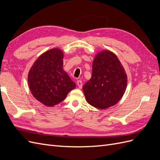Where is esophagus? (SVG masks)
<instances>
[{"mask_svg": "<svg viewBox=\"0 0 160 160\" xmlns=\"http://www.w3.org/2000/svg\"><path fill=\"white\" fill-rule=\"evenodd\" d=\"M77 85H78L79 88L81 89L82 86H83V81H82L81 80H78L77 81Z\"/></svg>", "mask_w": 160, "mask_h": 160, "instance_id": "obj_1", "label": "esophagus"}]
</instances>
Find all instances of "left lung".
<instances>
[{"mask_svg":"<svg viewBox=\"0 0 160 160\" xmlns=\"http://www.w3.org/2000/svg\"><path fill=\"white\" fill-rule=\"evenodd\" d=\"M127 75L115 54L104 51L96 55L91 78L83 87L88 103L98 109L117 103L127 87Z\"/></svg>","mask_w":160,"mask_h":160,"instance_id":"obj_1","label":"left lung"}]
</instances>
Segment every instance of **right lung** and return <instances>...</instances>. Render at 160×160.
<instances>
[{"instance_id": "obj_1", "label": "right lung", "mask_w": 160, "mask_h": 160, "mask_svg": "<svg viewBox=\"0 0 160 160\" xmlns=\"http://www.w3.org/2000/svg\"><path fill=\"white\" fill-rule=\"evenodd\" d=\"M63 54L52 49L38 58L28 72V81L32 95L47 106L63 101L76 85L62 69Z\"/></svg>"}]
</instances>
